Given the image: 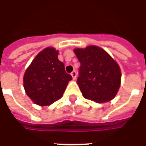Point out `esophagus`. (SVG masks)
<instances>
[{
    "label": "esophagus",
    "mask_w": 146,
    "mask_h": 146,
    "mask_svg": "<svg viewBox=\"0 0 146 146\" xmlns=\"http://www.w3.org/2000/svg\"><path fill=\"white\" fill-rule=\"evenodd\" d=\"M71 76H73V80L76 79V71H75V70H73V72L71 73Z\"/></svg>",
    "instance_id": "1"
}]
</instances>
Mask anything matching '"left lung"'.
Wrapping results in <instances>:
<instances>
[{"mask_svg": "<svg viewBox=\"0 0 146 146\" xmlns=\"http://www.w3.org/2000/svg\"><path fill=\"white\" fill-rule=\"evenodd\" d=\"M80 63L76 82L87 99L105 102L112 100L120 86L118 64L107 52L97 46L74 49Z\"/></svg>", "mask_w": 146, "mask_h": 146, "instance_id": "left-lung-1", "label": "left lung"}]
</instances>
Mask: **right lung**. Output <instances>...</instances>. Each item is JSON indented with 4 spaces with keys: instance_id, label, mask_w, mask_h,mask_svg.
Instances as JSON below:
<instances>
[{
    "instance_id": "add662e5",
    "label": "right lung",
    "mask_w": 146,
    "mask_h": 146,
    "mask_svg": "<svg viewBox=\"0 0 146 146\" xmlns=\"http://www.w3.org/2000/svg\"><path fill=\"white\" fill-rule=\"evenodd\" d=\"M58 54L54 48H45L35 57L24 74L26 93L34 103L42 106L59 99L72 80V76L66 73L63 62L58 59Z\"/></svg>"
}]
</instances>
